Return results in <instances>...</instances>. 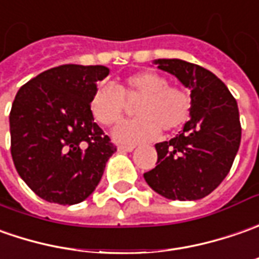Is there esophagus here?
<instances>
[{
  "label": "esophagus",
  "mask_w": 259,
  "mask_h": 259,
  "mask_svg": "<svg viewBox=\"0 0 259 259\" xmlns=\"http://www.w3.org/2000/svg\"><path fill=\"white\" fill-rule=\"evenodd\" d=\"M117 150H119V152H132V150H135V146H132V145H129V146L120 145V146L117 147Z\"/></svg>",
  "instance_id": "1"
}]
</instances>
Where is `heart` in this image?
Wrapping results in <instances>:
<instances>
[{"label": "heart", "mask_w": 259, "mask_h": 259, "mask_svg": "<svg viewBox=\"0 0 259 259\" xmlns=\"http://www.w3.org/2000/svg\"><path fill=\"white\" fill-rule=\"evenodd\" d=\"M133 120L114 130L119 142L152 140L159 132L170 133L188 121L192 110L191 93L182 85L169 84V78L155 71H139L114 85H99L90 100V113L102 126L117 124L126 112V102L138 100Z\"/></svg>", "instance_id": "1"}]
</instances>
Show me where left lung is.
<instances>
[{
    "mask_svg": "<svg viewBox=\"0 0 259 259\" xmlns=\"http://www.w3.org/2000/svg\"><path fill=\"white\" fill-rule=\"evenodd\" d=\"M160 70L191 89V120L181 135L156 143V167L143 175L159 195L195 201L215 191L231 170L241 143L235 97L209 70L178 58H160Z\"/></svg>",
    "mask_w": 259,
    "mask_h": 259,
    "instance_id": "obj_1",
    "label": "left lung"
}]
</instances>
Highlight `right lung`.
I'll return each instance as SVG.
<instances>
[{
	"mask_svg": "<svg viewBox=\"0 0 259 259\" xmlns=\"http://www.w3.org/2000/svg\"><path fill=\"white\" fill-rule=\"evenodd\" d=\"M104 66L63 64L21 85L10 112L11 156L18 175L47 202L84 201L117 150L94 123L90 100Z\"/></svg>",
	"mask_w": 259,
	"mask_h": 259,
	"instance_id": "1",
	"label": "right lung"
}]
</instances>
